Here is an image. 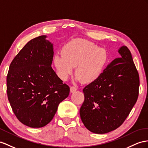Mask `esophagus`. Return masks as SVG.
Listing matches in <instances>:
<instances>
[{
    "mask_svg": "<svg viewBox=\"0 0 148 148\" xmlns=\"http://www.w3.org/2000/svg\"><path fill=\"white\" fill-rule=\"evenodd\" d=\"M70 90L71 92H74L77 90V88L75 86H71L70 88Z\"/></svg>",
    "mask_w": 148,
    "mask_h": 148,
    "instance_id": "obj_1",
    "label": "esophagus"
}]
</instances>
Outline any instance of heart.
Masks as SVG:
<instances>
[{
	"label": "heart",
	"instance_id": "heart-1",
	"mask_svg": "<svg viewBox=\"0 0 148 148\" xmlns=\"http://www.w3.org/2000/svg\"><path fill=\"white\" fill-rule=\"evenodd\" d=\"M108 59L105 49L86 40L76 39L65 45L62 55L56 54L54 62L63 80H66L73 73V67H75L77 79L90 83L99 77Z\"/></svg>",
	"mask_w": 148,
	"mask_h": 148
}]
</instances>
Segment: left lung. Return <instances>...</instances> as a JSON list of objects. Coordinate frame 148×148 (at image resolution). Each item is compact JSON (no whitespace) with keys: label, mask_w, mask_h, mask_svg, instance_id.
Returning a JSON list of instances; mask_svg holds the SVG:
<instances>
[{"label":"left lung","mask_w":148,"mask_h":148,"mask_svg":"<svg viewBox=\"0 0 148 148\" xmlns=\"http://www.w3.org/2000/svg\"><path fill=\"white\" fill-rule=\"evenodd\" d=\"M119 53L120 58L83 89L81 119L94 133L104 134L118 128L138 99L139 76L131 53L126 46L121 47Z\"/></svg>","instance_id":"obj_1"}]
</instances>
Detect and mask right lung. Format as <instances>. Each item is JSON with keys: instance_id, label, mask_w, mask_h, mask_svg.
<instances>
[{"instance_id": "right-lung-1", "label": "right lung", "mask_w": 148, "mask_h": 148, "mask_svg": "<svg viewBox=\"0 0 148 148\" xmlns=\"http://www.w3.org/2000/svg\"><path fill=\"white\" fill-rule=\"evenodd\" d=\"M40 36L25 45L11 62L7 93L18 120L31 127L51 122L59 103L69 96V86L52 69V44Z\"/></svg>"}]
</instances>
